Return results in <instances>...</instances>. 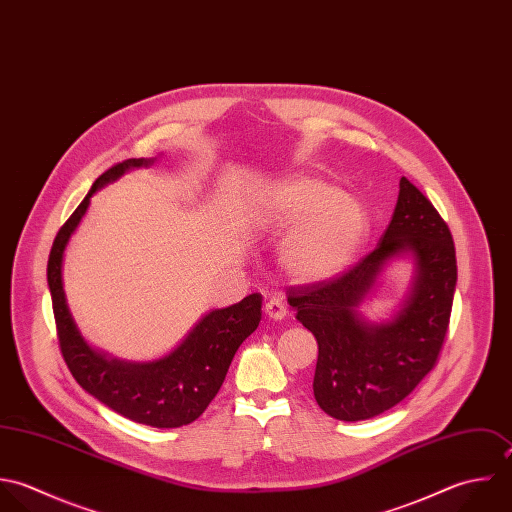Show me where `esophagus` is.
Here are the masks:
<instances>
[{
  "label": "esophagus",
  "mask_w": 512,
  "mask_h": 512,
  "mask_svg": "<svg viewBox=\"0 0 512 512\" xmlns=\"http://www.w3.org/2000/svg\"><path fill=\"white\" fill-rule=\"evenodd\" d=\"M264 312H266V316L270 318V320H282V318H286V314H288V306H286V302L282 300V298H270L268 302H266V306H264Z\"/></svg>",
  "instance_id": "34e87169"
}]
</instances>
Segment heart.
Instances as JSON below:
<instances>
[{
	"label": "heart",
	"mask_w": 512,
	"mask_h": 512,
	"mask_svg": "<svg viewBox=\"0 0 512 512\" xmlns=\"http://www.w3.org/2000/svg\"><path fill=\"white\" fill-rule=\"evenodd\" d=\"M264 222L296 228L282 262L298 280H324L343 270L365 232L363 206L318 176H294L276 184L260 202Z\"/></svg>",
	"instance_id": "1"
}]
</instances>
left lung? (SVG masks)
Masks as SVG:
<instances>
[{"label":"left lung","instance_id":"obj_1","mask_svg":"<svg viewBox=\"0 0 512 512\" xmlns=\"http://www.w3.org/2000/svg\"><path fill=\"white\" fill-rule=\"evenodd\" d=\"M403 251L418 264L412 296L393 323L369 327L354 310L382 264ZM455 284L451 230L431 200L403 176L393 218L375 250L328 280L288 290L296 320L318 341V405L334 419L363 421L403 401L439 361Z\"/></svg>","mask_w":512,"mask_h":512}]
</instances>
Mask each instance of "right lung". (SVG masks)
I'll list each match as a JSON object with an SVG mask.
<instances>
[{
  "label": "right lung",
  "instance_id": "obj_1",
  "mask_svg": "<svg viewBox=\"0 0 512 512\" xmlns=\"http://www.w3.org/2000/svg\"><path fill=\"white\" fill-rule=\"evenodd\" d=\"M141 165H149V161H123L93 182L89 194L53 240L47 260V284L59 349L75 381L101 403L135 423L174 429L198 419L216 397L236 349L260 324L262 296L250 294L230 308L212 310L171 355L153 363L107 359L83 341L65 302L61 282L63 250L83 218L91 194L127 169Z\"/></svg>",
  "mask_w": 512,
  "mask_h": 512
}]
</instances>
